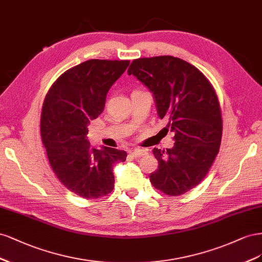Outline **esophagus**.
<instances>
[{"mask_svg":"<svg viewBox=\"0 0 262 262\" xmlns=\"http://www.w3.org/2000/svg\"><path fill=\"white\" fill-rule=\"evenodd\" d=\"M130 155L134 157V158H140V157L146 156L147 151L144 150V149H134V150L130 151Z\"/></svg>","mask_w":262,"mask_h":262,"instance_id":"34e87169","label":"esophagus"}]
</instances>
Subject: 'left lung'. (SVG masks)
I'll return each mask as SVG.
<instances>
[{
  "label": "left lung",
  "instance_id": "obj_1",
  "mask_svg": "<svg viewBox=\"0 0 262 262\" xmlns=\"http://www.w3.org/2000/svg\"><path fill=\"white\" fill-rule=\"evenodd\" d=\"M154 95L158 116L174 133V146L154 148L158 169L151 184L167 195H181L207 174L217 156L223 122L217 95L198 68L180 58H139L128 68Z\"/></svg>",
  "mask_w": 262,
  "mask_h": 262
}]
</instances>
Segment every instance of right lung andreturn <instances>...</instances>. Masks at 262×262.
Masks as SVG:
<instances>
[{
	"label": "right lung",
	"instance_id": "1",
	"mask_svg": "<svg viewBox=\"0 0 262 262\" xmlns=\"http://www.w3.org/2000/svg\"><path fill=\"white\" fill-rule=\"evenodd\" d=\"M129 60L91 59L66 71L45 99L40 133L48 160L67 189L83 199H98L114 189L113 166L126 160V151L95 149L88 126L105 106L107 92Z\"/></svg>",
	"mask_w": 262,
	"mask_h": 262
}]
</instances>
